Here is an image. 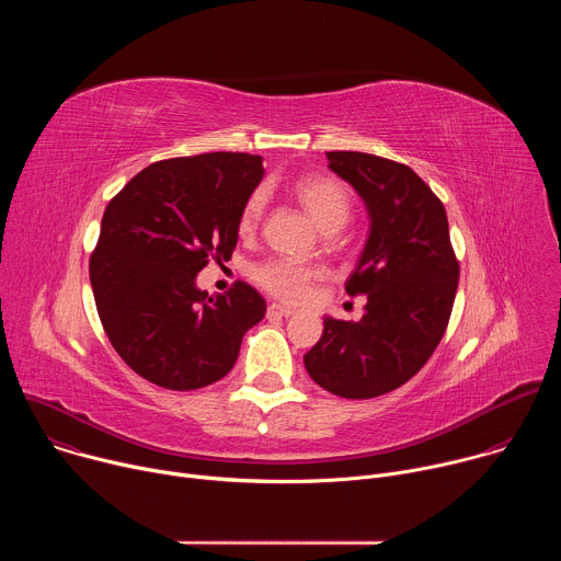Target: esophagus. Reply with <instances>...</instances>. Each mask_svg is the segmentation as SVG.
Returning <instances> with one entry per match:
<instances>
[{
	"instance_id": "34e87169",
	"label": "esophagus",
	"mask_w": 561,
	"mask_h": 561,
	"mask_svg": "<svg viewBox=\"0 0 561 561\" xmlns=\"http://www.w3.org/2000/svg\"><path fill=\"white\" fill-rule=\"evenodd\" d=\"M290 314H295V310L288 306H282V304L268 306V317H290Z\"/></svg>"
}]
</instances>
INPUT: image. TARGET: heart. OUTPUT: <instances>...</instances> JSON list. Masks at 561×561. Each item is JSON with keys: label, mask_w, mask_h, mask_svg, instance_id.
Segmentation results:
<instances>
[{"label": "heart", "mask_w": 561, "mask_h": 561, "mask_svg": "<svg viewBox=\"0 0 561 561\" xmlns=\"http://www.w3.org/2000/svg\"><path fill=\"white\" fill-rule=\"evenodd\" d=\"M293 193L297 202L304 206V210L312 217V221L322 228L324 232H335L340 230L348 217H351V195L346 186L333 178L324 175H310L301 178L295 182ZM264 213V193L255 191L242 206V213H239L237 226L242 234H251ZM322 275L314 264H304V262H293V260H282L273 257L262 264H255L251 271L253 282L266 290L268 295L282 299V301H301L308 295L310 284Z\"/></svg>", "instance_id": "1"}]
</instances>
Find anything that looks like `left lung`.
Segmentation results:
<instances>
[{
  "label": "left lung",
  "mask_w": 561,
  "mask_h": 561,
  "mask_svg": "<svg viewBox=\"0 0 561 561\" xmlns=\"http://www.w3.org/2000/svg\"><path fill=\"white\" fill-rule=\"evenodd\" d=\"M329 167L364 199L370 234L348 295H366L359 322L324 317V333L304 355L314 383L346 399L386 394L431 359L442 342L459 282L442 199L407 164L333 150Z\"/></svg>",
  "instance_id": "1"
}]
</instances>
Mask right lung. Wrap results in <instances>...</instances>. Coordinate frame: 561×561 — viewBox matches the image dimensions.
Masks as SVG:
<instances>
[{
	"label": "right lung",
	"instance_id": "add662e5",
	"mask_svg": "<svg viewBox=\"0 0 561 561\" xmlns=\"http://www.w3.org/2000/svg\"><path fill=\"white\" fill-rule=\"evenodd\" d=\"M262 178L260 154L173 157L108 202L89 262L95 306L117 355L150 383L195 390L221 379L262 322L266 301L247 282L224 295L195 286L210 260H230Z\"/></svg>",
	"mask_w": 561,
	"mask_h": 561
}]
</instances>
